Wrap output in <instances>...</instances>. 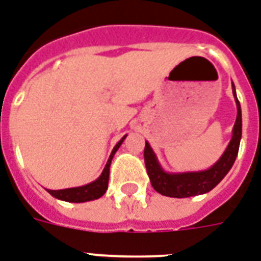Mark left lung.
I'll list each match as a JSON object with an SVG mask.
<instances>
[{
	"label": "left lung",
	"mask_w": 261,
	"mask_h": 261,
	"mask_svg": "<svg viewBox=\"0 0 261 261\" xmlns=\"http://www.w3.org/2000/svg\"><path fill=\"white\" fill-rule=\"evenodd\" d=\"M232 94L237 104V119L232 128V137L222 157L208 170L192 171V172H167L160 166L152 146L149 145V142H145V166L150 184L157 193L174 198H186V197L204 194L211 192L227 175L228 171L231 170L238 154L242 135L241 105L237 98L234 83H232Z\"/></svg>",
	"instance_id": "8db88e82"
}]
</instances>
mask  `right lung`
Segmentation results:
<instances>
[{
    "mask_svg": "<svg viewBox=\"0 0 261 261\" xmlns=\"http://www.w3.org/2000/svg\"><path fill=\"white\" fill-rule=\"evenodd\" d=\"M127 135H124L113 148L111 156H109L108 162L105 164L104 171L101 172L98 178L95 179L94 182L87 184L85 186H79V188H69V189H63V190H49L47 193H50L51 196L61 200V201L67 202H86V201H93L97 200L99 197L104 196V193L108 189V180H109V167H111V162H112L115 153L117 152V149L120 148V145L123 144V141L126 138Z\"/></svg>",
    "mask_w": 261,
    "mask_h": 261,
    "instance_id": "1",
    "label": "right lung"
}]
</instances>
